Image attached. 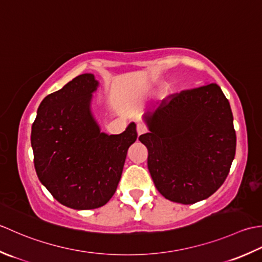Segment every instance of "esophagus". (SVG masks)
<instances>
[{"label": "esophagus", "instance_id": "obj_1", "mask_svg": "<svg viewBox=\"0 0 262 262\" xmlns=\"http://www.w3.org/2000/svg\"><path fill=\"white\" fill-rule=\"evenodd\" d=\"M137 132H138V136H141L146 132V127L143 126L142 124H138L137 125Z\"/></svg>", "mask_w": 262, "mask_h": 262}]
</instances>
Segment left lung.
<instances>
[{
	"mask_svg": "<svg viewBox=\"0 0 262 262\" xmlns=\"http://www.w3.org/2000/svg\"><path fill=\"white\" fill-rule=\"evenodd\" d=\"M143 119L139 137L148 149V169L159 193L183 205L221 188L235 156L236 135L228 99L216 83L169 96Z\"/></svg>",
	"mask_w": 262,
	"mask_h": 262,
	"instance_id": "obj_1",
	"label": "left lung"
}]
</instances>
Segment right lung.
Instances as JSON below:
<instances>
[{"label":"right lung","instance_id":"add662e5","mask_svg":"<svg viewBox=\"0 0 262 262\" xmlns=\"http://www.w3.org/2000/svg\"><path fill=\"white\" fill-rule=\"evenodd\" d=\"M98 84L92 73L72 79L42 99L31 126L37 176L60 204L77 210L107 204L138 137L133 122L121 135L100 132L90 108Z\"/></svg>","mask_w":262,"mask_h":262}]
</instances>
